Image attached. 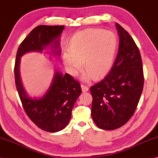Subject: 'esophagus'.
<instances>
[{
  "label": "esophagus",
  "instance_id": "esophagus-1",
  "mask_svg": "<svg viewBox=\"0 0 158 158\" xmlns=\"http://www.w3.org/2000/svg\"><path fill=\"white\" fill-rule=\"evenodd\" d=\"M81 89H82V92H86L89 90V88L87 85H81Z\"/></svg>",
  "mask_w": 158,
  "mask_h": 158
}]
</instances>
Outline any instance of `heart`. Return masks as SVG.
Instances as JSON below:
<instances>
[{"label":"heart","instance_id":"heart-1","mask_svg":"<svg viewBox=\"0 0 158 158\" xmlns=\"http://www.w3.org/2000/svg\"><path fill=\"white\" fill-rule=\"evenodd\" d=\"M117 48L115 33L98 28H88L77 32L70 40L69 53L63 56L70 74L76 76L83 67L86 70L81 79L89 81L105 77L113 65Z\"/></svg>","mask_w":158,"mask_h":158}]
</instances>
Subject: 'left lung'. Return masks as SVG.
<instances>
[{
  "mask_svg": "<svg viewBox=\"0 0 158 158\" xmlns=\"http://www.w3.org/2000/svg\"><path fill=\"white\" fill-rule=\"evenodd\" d=\"M119 37L118 53L110 71L90 88L92 117L102 130L119 128L128 122L136 109L144 84L142 60L128 32L115 23Z\"/></svg>",
  "mask_w": 158,
  "mask_h": 158,
  "instance_id": "obj_1",
  "label": "left lung"
}]
</instances>
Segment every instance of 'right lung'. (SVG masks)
Segmentation results:
<instances>
[{"label": "right lung", "instance_id": "1", "mask_svg": "<svg viewBox=\"0 0 158 158\" xmlns=\"http://www.w3.org/2000/svg\"><path fill=\"white\" fill-rule=\"evenodd\" d=\"M64 28V26L41 25L33 29L19 45L15 64L16 88L23 109L39 128L49 132H58L68 125L74 105L81 93V86L68 73L64 75L55 70L52 82L43 95L32 97L23 85L20 62L23 55L31 52L46 53L49 59L59 58L60 36Z\"/></svg>", "mask_w": 158, "mask_h": 158}]
</instances>
